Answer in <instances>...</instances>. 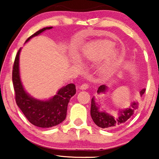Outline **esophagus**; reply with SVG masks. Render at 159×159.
Wrapping results in <instances>:
<instances>
[{
  "mask_svg": "<svg viewBox=\"0 0 159 159\" xmlns=\"http://www.w3.org/2000/svg\"><path fill=\"white\" fill-rule=\"evenodd\" d=\"M88 85L87 83H83V84H82L80 86V89H81V90H86V89H88Z\"/></svg>",
  "mask_w": 159,
  "mask_h": 159,
  "instance_id": "esophagus-1",
  "label": "esophagus"
}]
</instances>
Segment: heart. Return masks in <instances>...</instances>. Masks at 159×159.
<instances>
[{
  "label": "heart",
  "instance_id": "b5f03b06",
  "mask_svg": "<svg viewBox=\"0 0 159 159\" xmlns=\"http://www.w3.org/2000/svg\"><path fill=\"white\" fill-rule=\"evenodd\" d=\"M114 48V44L107 40L94 42L83 55L85 58L91 60H99L107 57L105 63L101 67L100 72L104 76H108L114 71L118 57V53L113 50ZM74 61L76 64L80 63L79 59L77 57L74 58Z\"/></svg>",
  "mask_w": 159,
  "mask_h": 159
}]
</instances>
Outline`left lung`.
Returning <instances> with one entry per match:
<instances>
[{"label": "left lung", "instance_id": "left-lung-1", "mask_svg": "<svg viewBox=\"0 0 159 159\" xmlns=\"http://www.w3.org/2000/svg\"><path fill=\"white\" fill-rule=\"evenodd\" d=\"M107 90V87L104 85H100L98 88V93H104ZM145 93V89H142L140 91V95L142 96ZM138 108V103L133 102L130 108L120 111V115L118 117H113L104 111H100L99 110L98 106L95 102L94 98L91 100L90 115L94 123L102 128L113 129L124 124L130 118L133 116L134 111Z\"/></svg>", "mask_w": 159, "mask_h": 159}]
</instances>
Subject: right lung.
<instances>
[{
	"label": "right lung",
	"mask_w": 159,
	"mask_h": 159,
	"mask_svg": "<svg viewBox=\"0 0 159 159\" xmlns=\"http://www.w3.org/2000/svg\"><path fill=\"white\" fill-rule=\"evenodd\" d=\"M52 26L45 27L29 37L26 42L35 36L42 33ZM21 48L18 50L12 68V83L14 87L15 101L19 108L32 124L40 128H50L64 121L66 116L67 106L70 99L76 92V85L70 83L61 88L57 95L48 101L38 100L32 98L24 89L21 84L19 70V56Z\"/></svg>",
	"instance_id": "1"
}]
</instances>
